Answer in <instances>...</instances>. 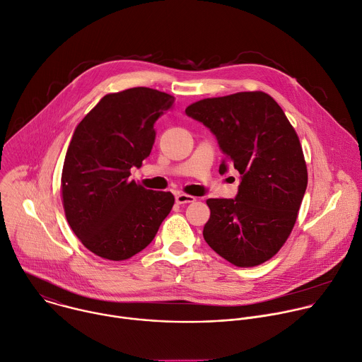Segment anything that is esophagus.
<instances>
[{
  "label": "esophagus",
  "instance_id": "esophagus-1",
  "mask_svg": "<svg viewBox=\"0 0 362 362\" xmlns=\"http://www.w3.org/2000/svg\"><path fill=\"white\" fill-rule=\"evenodd\" d=\"M194 201H195V197L188 195V194H181V192H178V194L175 195V202H177V204H189V202H194Z\"/></svg>",
  "mask_w": 362,
  "mask_h": 362
}]
</instances>
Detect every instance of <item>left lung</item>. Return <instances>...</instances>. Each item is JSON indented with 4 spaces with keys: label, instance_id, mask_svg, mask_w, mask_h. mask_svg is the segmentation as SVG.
<instances>
[{
    "label": "left lung",
    "instance_id": "obj_1",
    "mask_svg": "<svg viewBox=\"0 0 362 362\" xmlns=\"http://www.w3.org/2000/svg\"><path fill=\"white\" fill-rule=\"evenodd\" d=\"M187 115L216 136L226 158L241 174L235 198H209L206 244L237 267L272 258L290 237L307 189L308 173L300 138L276 101L262 93L205 98Z\"/></svg>",
    "mask_w": 362,
    "mask_h": 362
}]
</instances>
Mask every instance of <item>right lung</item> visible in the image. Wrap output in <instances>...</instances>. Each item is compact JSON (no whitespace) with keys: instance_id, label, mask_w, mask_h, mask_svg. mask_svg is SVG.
Here are the masks:
<instances>
[{"instance_id":"obj_1","label":"right lung","mask_w":362,"mask_h":362,"mask_svg":"<svg viewBox=\"0 0 362 362\" xmlns=\"http://www.w3.org/2000/svg\"><path fill=\"white\" fill-rule=\"evenodd\" d=\"M174 97L136 87L107 94L77 125L61 175L66 221L95 255L122 261L156 237L174 205L171 192L129 180L154 146L156 121Z\"/></svg>"}]
</instances>
